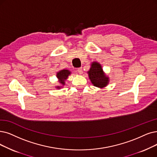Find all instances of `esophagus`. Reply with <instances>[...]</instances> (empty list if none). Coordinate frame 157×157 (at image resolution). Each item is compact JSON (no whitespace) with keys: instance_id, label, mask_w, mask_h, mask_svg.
<instances>
[{"instance_id":"34e87169","label":"esophagus","mask_w":157,"mask_h":157,"mask_svg":"<svg viewBox=\"0 0 157 157\" xmlns=\"http://www.w3.org/2000/svg\"><path fill=\"white\" fill-rule=\"evenodd\" d=\"M77 72H78V74H80V75H82V73H83V71H82V67H80V68H78V69H77Z\"/></svg>"}]
</instances>
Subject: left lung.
Returning <instances> with one entry per match:
<instances>
[{"label":"left lung","mask_w":157,"mask_h":157,"mask_svg":"<svg viewBox=\"0 0 157 157\" xmlns=\"http://www.w3.org/2000/svg\"><path fill=\"white\" fill-rule=\"evenodd\" d=\"M87 73L93 86L100 88H103L109 83V77L105 75L101 65L98 62H92Z\"/></svg>","instance_id":"1"}]
</instances>
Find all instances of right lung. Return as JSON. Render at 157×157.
I'll use <instances>...</instances> for the list:
<instances>
[{
  "mask_svg": "<svg viewBox=\"0 0 157 157\" xmlns=\"http://www.w3.org/2000/svg\"><path fill=\"white\" fill-rule=\"evenodd\" d=\"M71 74V71L67 70H62L57 73V77L59 79V82L61 84V86H56V88L60 89L65 85V81L67 78L68 76Z\"/></svg>",
  "mask_w": 157,
  "mask_h": 157,
  "instance_id": "add662e5",
  "label": "right lung"
}]
</instances>
